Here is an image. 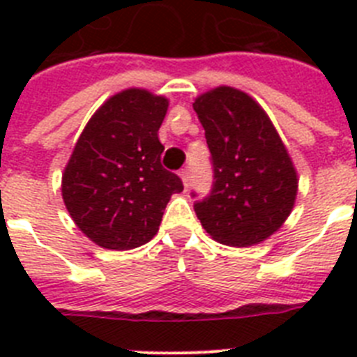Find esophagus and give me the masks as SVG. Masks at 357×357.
I'll use <instances>...</instances> for the list:
<instances>
[{"label": "esophagus", "instance_id": "1", "mask_svg": "<svg viewBox=\"0 0 357 357\" xmlns=\"http://www.w3.org/2000/svg\"><path fill=\"white\" fill-rule=\"evenodd\" d=\"M178 175H181L184 188L188 189V185H189V169H181V173H178Z\"/></svg>", "mask_w": 357, "mask_h": 357}]
</instances>
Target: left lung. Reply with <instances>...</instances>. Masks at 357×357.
I'll return each mask as SVG.
<instances>
[{
  "instance_id": "1",
  "label": "left lung",
  "mask_w": 357,
  "mask_h": 357,
  "mask_svg": "<svg viewBox=\"0 0 357 357\" xmlns=\"http://www.w3.org/2000/svg\"><path fill=\"white\" fill-rule=\"evenodd\" d=\"M193 109L214 176L209 197L195 204L202 227L230 247L264 241L295 206L298 178L288 150L266 112L243 91L222 85L200 94Z\"/></svg>"
}]
</instances>
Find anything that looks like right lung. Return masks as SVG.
Segmentation results:
<instances>
[{
    "mask_svg": "<svg viewBox=\"0 0 357 357\" xmlns=\"http://www.w3.org/2000/svg\"><path fill=\"white\" fill-rule=\"evenodd\" d=\"M168 100L144 89L110 96L78 137L62 175L73 222L109 250L150 241L173 193L184 185L160 164L159 128Z\"/></svg>",
    "mask_w": 357,
    "mask_h": 357,
    "instance_id": "1",
    "label": "right lung"
}]
</instances>
